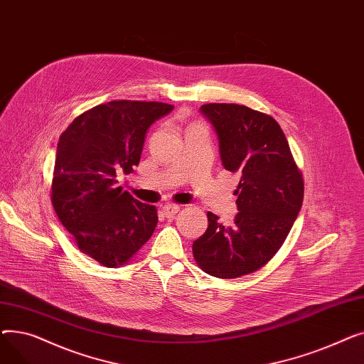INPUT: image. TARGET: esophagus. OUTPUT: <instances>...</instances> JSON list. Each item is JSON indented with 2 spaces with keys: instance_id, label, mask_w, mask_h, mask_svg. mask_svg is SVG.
Masks as SVG:
<instances>
[{
  "instance_id": "obj_1",
  "label": "esophagus",
  "mask_w": 364,
  "mask_h": 364,
  "mask_svg": "<svg viewBox=\"0 0 364 364\" xmlns=\"http://www.w3.org/2000/svg\"><path fill=\"white\" fill-rule=\"evenodd\" d=\"M162 211H164V215L166 218H174L178 214V211H180V206L176 205V203H166L162 208Z\"/></svg>"
}]
</instances>
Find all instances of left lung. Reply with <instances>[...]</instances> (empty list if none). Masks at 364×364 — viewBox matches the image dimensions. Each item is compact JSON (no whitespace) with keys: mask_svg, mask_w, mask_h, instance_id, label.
<instances>
[{"mask_svg":"<svg viewBox=\"0 0 364 364\" xmlns=\"http://www.w3.org/2000/svg\"><path fill=\"white\" fill-rule=\"evenodd\" d=\"M200 112L217 131L224 168L240 174L239 213L232 227L208 213L193 257L205 273L236 279L259 270L280 250L302 206L304 180L270 114L235 103H208Z\"/></svg>","mask_w":364,"mask_h":364,"instance_id":"1","label":"left lung"}]
</instances>
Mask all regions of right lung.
<instances>
[{
	"mask_svg": "<svg viewBox=\"0 0 364 364\" xmlns=\"http://www.w3.org/2000/svg\"><path fill=\"white\" fill-rule=\"evenodd\" d=\"M174 106L113 100L84 113L57 144L51 203L80 251L109 269L128 264L151 237L156 206L134 199L118 186L141 158L149 127Z\"/></svg>",
	"mask_w": 364,
	"mask_h": 364,
	"instance_id": "1",
	"label": "right lung"
}]
</instances>
